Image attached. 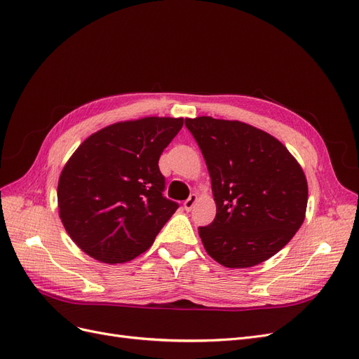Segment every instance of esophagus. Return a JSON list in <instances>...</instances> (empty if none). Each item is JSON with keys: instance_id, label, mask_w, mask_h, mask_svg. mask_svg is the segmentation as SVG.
<instances>
[{"instance_id": "obj_1", "label": "esophagus", "mask_w": 359, "mask_h": 359, "mask_svg": "<svg viewBox=\"0 0 359 359\" xmlns=\"http://www.w3.org/2000/svg\"><path fill=\"white\" fill-rule=\"evenodd\" d=\"M196 202H197V194H191V196L184 202V209L187 210V212H190V210L194 208V203H196Z\"/></svg>"}]
</instances>
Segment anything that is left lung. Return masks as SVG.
Instances as JSON below:
<instances>
[{"label": "left lung", "instance_id": "left-lung-1", "mask_svg": "<svg viewBox=\"0 0 359 359\" xmlns=\"http://www.w3.org/2000/svg\"><path fill=\"white\" fill-rule=\"evenodd\" d=\"M210 175L217 217L198 236L226 268H249L280 252L304 224L308 182L268 133L240 121L185 119Z\"/></svg>", "mask_w": 359, "mask_h": 359}]
</instances>
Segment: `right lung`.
<instances>
[{"label": "right lung", "instance_id": "1", "mask_svg": "<svg viewBox=\"0 0 359 359\" xmlns=\"http://www.w3.org/2000/svg\"><path fill=\"white\" fill-rule=\"evenodd\" d=\"M182 118H142L90 135L65 165L57 202L70 238L94 259L122 264L146 252L178 209L163 197L159 157Z\"/></svg>", "mask_w": 359, "mask_h": 359}]
</instances>
